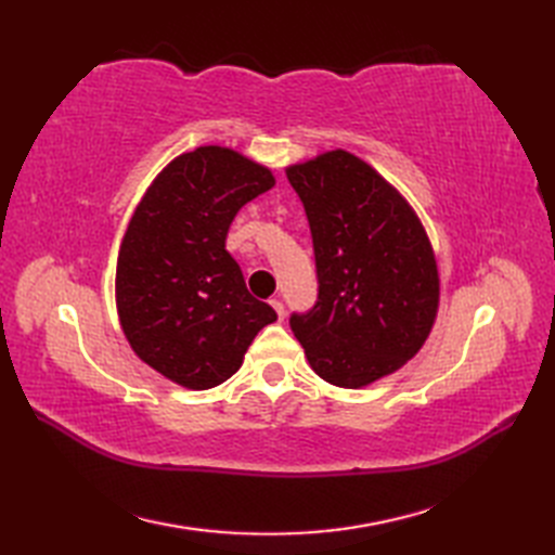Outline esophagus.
<instances>
[{"label": "esophagus", "mask_w": 555, "mask_h": 555, "mask_svg": "<svg viewBox=\"0 0 555 555\" xmlns=\"http://www.w3.org/2000/svg\"><path fill=\"white\" fill-rule=\"evenodd\" d=\"M271 306L275 308L278 317H280V319H284V306H282V300H280V298H273V300H271Z\"/></svg>", "instance_id": "obj_1"}]
</instances>
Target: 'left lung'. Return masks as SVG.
<instances>
[{
	"mask_svg": "<svg viewBox=\"0 0 555 555\" xmlns=\"http://www.w3.org/2000/svg\"><path fill=\"white\" fill-rule=\"evenodd\" d=\"M312 231L319 296L292 331L312 371L361 389L424 347L440 308L428 233L393 184L343 147L287 166Z\"/></svg>",
	"mask_w": 555,
	"mask_h": 555,
	"instance_id": "8db88e82",
	"label": "left lung"
}]
</instances>
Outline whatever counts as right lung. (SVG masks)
Instances as JSON below:
<instances>
[{"instance_id":"right-lung-1","label":"right lung","mask_w":555,"mask_h":555,"mask_svg":"<svg viewBox=\"0 0 555 555\" xmlns=\"http://www.w3.org/2000/svg\"><path fill=\"white\" fill-rule=\"evenodd\" d=\"M275 176L236 150L201 145L169 162L133 210L115 268V306L133 354L184 389L238 371L275 310L227 251L236 212Z\"/></svg>"}]
</instances>
